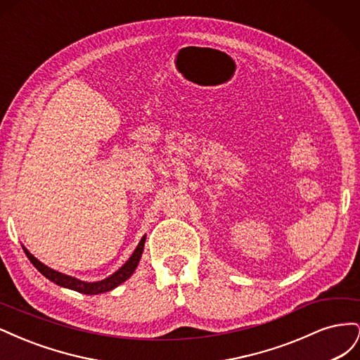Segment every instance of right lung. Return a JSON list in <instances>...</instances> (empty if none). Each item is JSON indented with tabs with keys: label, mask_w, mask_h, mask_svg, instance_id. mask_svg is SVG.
Returning <instances> with one entry per match:
<instances>
[{
	"label": "right lung",
	"mask_w": 360,
	"mask_h": 360,
	"mask_svg": "<svg viewBox=\"0 0 360 360\" xmlns=\"http://www.w3.org/2000/svg\"><path fill=\"white\" fill-rule=\"evenodd\" d=\"M146 237L147 236H143L141 242L135 248L134 254L129 257V259L122 267H120L117 271H114V274L110 275L108 278H105L102 281H96V282L81 281V279L75 278V276H70V275H66V274H61V271L53 270V269L48 267L46 264H43L41 261H39L25 246H22V248H24L25 255L32 263V266H34L43 276L48 278L51 282H53V284H57V285L64 287V288L73 290V291L82 292V294H90V296H93V294H101V292H106V291H111V290L117 288L120 284H123L124 281H127L130 276L134 275V271L138 267V263L141 259V255H143Z\"/></svg>",
	"instance_id": "right-lung-1"
}]
</instances>
